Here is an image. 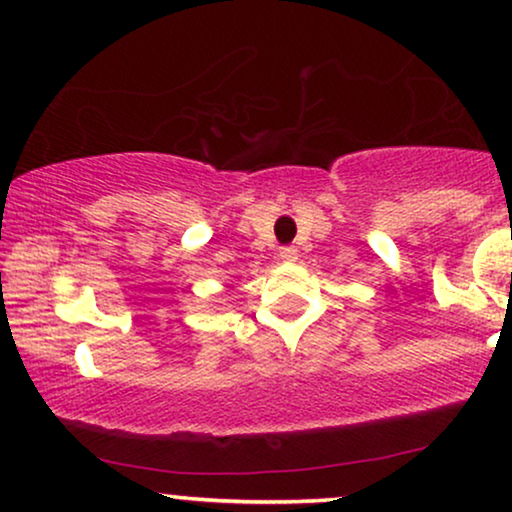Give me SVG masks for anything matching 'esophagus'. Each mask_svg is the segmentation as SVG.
I'll return each mask as SVG.
<instances>
[{
	"label": "esophagus",
	"mask_w": 512,
	"mask_h": 512,
	"mask_svg": "<svg viewBox=\"0 0 512 512\" xmlns=\"http://www.w3.org/2000/svg\"><path fill=\"white\" fill-rule=\"evenodd\" d=\"M296 258H298V254H296L294 247H282L280 249V261L282 263H296Z\"/></svg>",
	"instance_id": "1"
}]
</instances>
